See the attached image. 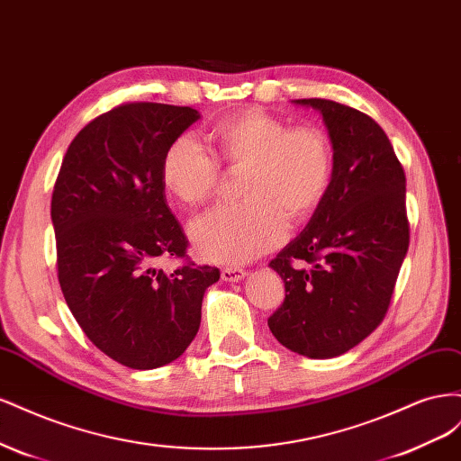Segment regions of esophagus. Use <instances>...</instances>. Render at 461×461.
Returning a JSON list of instances; mask_svg holds the SVG:
<instances>
[{
	"mask_svg": "<svg viewBox=\"0 0 461 461\" xmlns=\"http://www.w3.org/2000/svg\"><path fill=\"white\" fill-rule=\"evenodd\" d=\"M246 275L248 273L244 269H239V267H225L221 271V278H222V281H227V283H239V281H242Z\"/></svg>",
	"mask_w": 461,
	"mask_h": 461,
	"instance_id": "esophagus-1",
	"label": "esophagus"
}]
</instances>
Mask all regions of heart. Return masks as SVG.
I'll return each mask as SVG.
<instances>
[{
    "instance_id": "obj_1",
    "label": "heart",
    "mask_w": 461,
    "mask_h": 461,
    "mask_svg": "<svg viewBox=\"0 0 461 461\" xmlns=\"http://www.w3.org/2000/svg\"><path fill=\"white\" fill-rule=\"evenodd\" d=\"M217 156L248 169L242 203H222L190 225L196 252L215 263H246L281 244L288 215L310 217L325 200L332 178V148L317 127L288 129L263 109H246L212 132ZM219 161L194 136L183 134L161 161L165 188L185 205H200L219 185Z\"/></svg>"
}]
</instances>
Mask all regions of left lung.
Wrapping results in <instances>:
<instances>
[{
    "instance_id": "1",
    "label": "left lung",
    "mask_w": 461,
    "mask_h": 461,
    "mask_svg": "<svg viewBox=\"0 0 461 461\" xmlns=\"http://www.w3.org/2000/svg\"><path fill=\"white\" fill-rule=\"evenodd\" d=\"M323 115L332 178L308 227L269 263L286 296L275 339L312 359L337 357L381 323L408 254L406 175L384 131L348 105L294 100Z\"/></svg>"
}]
</instances>
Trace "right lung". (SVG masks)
I'll return each mask as SVG.
<instances>
[{
    "label": "right lung",
    "instance_id": "1",
    "mask_svg": "<svg viewBox=\"0 0 461 461\" xmlns=\"http://www.w3.org/2000/svg\"><path fill=\"white\" fill-rule=\"evenodd\" d=\"M200 119L192 107L124 104L88 122L68 146L53 186L58 276L86 337L131 369H156L185 354L202 300L219 269L183 265L188 240L165 200L167 148Z\"/></svg>",
    "mask_w": 461,
    "mask_h": 461
}]
</instances>
